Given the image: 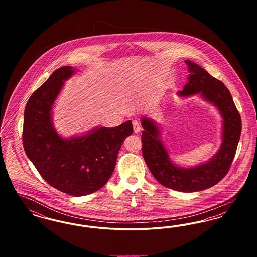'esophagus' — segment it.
<instances>
[{
  "label": "esophagus",
  "mask_w": 257,
  "mask_h": 257,
  "mask_svg": "<svg viewBox=\"0 0 257 257\" xmlns=\"http://www.w3.org/2000/svg\"><path fill=\"white\" fill-rule=\"evenodd\" d=\"M133 128H134L135 133L138 134V133H140V131L142 130V125H141V123L139 122V121L134 120V121H133Z\"/></svg>",
  "instance_id": "1"
}]
</instances>
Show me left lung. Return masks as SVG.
Wrapping results in <instances>:
<instances>
[{"mask_svg": "<svg viewBox=\"0 0 257 257\" xmlns=\"http://www.w3.org/2000/svg\"><path fill=\"white\" fill-rule=\"evenodd\" d=\"M189 67V82L180 96L200 93L214 104L223 119L222 143L218 153L207 163L192 169L178 168L172 164L167 149L159 139V128L147 117L142 118L145 129L142 133L144 159L154 178L163 186L183 192L194 193L219 183L229 171L240 140L242 121L228 88L205 69L191 61H185Z\"/></svg>", "mask_w": 257, "mask_h": 257, "instance_id": "1", "label": "left lung"}]
</instances>
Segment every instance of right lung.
<instances>
[{
	"label": "right lung",
	"mask_w": 257,
	"mask_h": 257,
	"mask_svg": "<svg viewBox=\"0 0 257 257\" xmlns=\"http://www.w3.org/2000/svg\"><path fill=\"white\" fill-rule=\"evenodd\" d=\"M74 72L71 66H62L31 95L25 108L22 137L25 152L42 178L62 193L82 196L108 182L124 140L133 133V125L128 120L69 140L60 137L53 127L51 110L63 81Z\"/></svg>",
	"instance_id": "add662e5"
}]
</instances>
